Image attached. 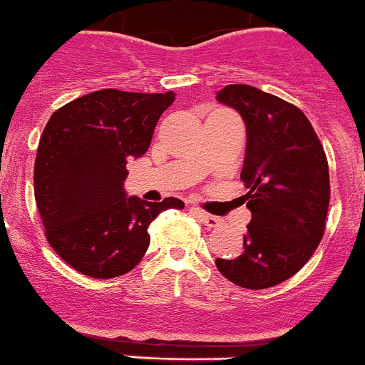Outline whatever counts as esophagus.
Here are the masks:
<instances>
[{"mask_svg": "<svg viewBox=\"0 0 365 365\" xmlns=\"http://www.w3.org/2000/svg\"><path fill=\"white\" fill-rule=\"evenodd\" d=\"M192 212H194L195 216L199 217V221H201L203 225H207L208 229H216V227L221 225L220 217L212 216V214H207L205 210H201V208H192Z\"/></svg>", "mask_w": 365, "mask_h": 365, "instance_id": "esophagus-1", "label": "esophagus"}]
</instances>
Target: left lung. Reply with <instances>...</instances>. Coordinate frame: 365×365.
Returning a JSON list of instances; mask_svg holds the SVG:
<instances>
[{"label":"left lung","mask_w":365,"mask_h":365,"mask_svg":"<svg viewBox=\"0 0 365 365\" xmlns=\"http://www.w3.org/2000/svg\"><path fill=\"white\" fill-rule=\"evenodd\" d=\"M216 99L247 129L240 177L251 210L244 253L216 258V266L242 288H272L295 275L323 238L331 199L325 151L303 112L273 93L229 85Z\"/></svg>","instance_id":"left-lung-1"}]
</instances>
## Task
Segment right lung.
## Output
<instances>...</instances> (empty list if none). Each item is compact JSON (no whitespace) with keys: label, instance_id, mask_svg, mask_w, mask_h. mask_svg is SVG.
Instances as JSON below:
<instances>
[{"label":"right lung","instance_id":"1","mask_svg":"<svg viewBox=\"0 0 365 365\" xmlns=\"http://www.w3.org/2000/svg\"><path fill=\"white\" fill-rule=\"evenodd\" d=\"M175 93L98 90L53 112L34 162V199L55 253L93 279L130 272L149 247L148 227L177 197L160 203L127 195V160L149 149Z\"/></svg>","mask_w":365,"mask_h":365}]
</instances>
